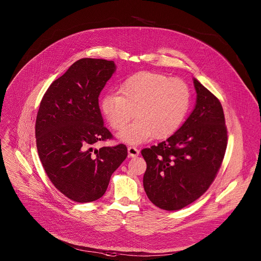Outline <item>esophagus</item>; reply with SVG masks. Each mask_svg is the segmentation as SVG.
Returning <instances> with one entry per match:
<instances>
[{"label": "esophagus", "instance_id": "1", "mask_svg": "<svg viewBox=\"0 0 261 261\" xmlns=\"http://www.w3.org/2000/svg\"><path fill=\"white\" fill-rule=\"evenodd\" d=\"M128 153L130 157H137L139 155V150L135 146H129L128 147Z\"/></svg>", "mask_w": 261, "mask_h": 261}]
</instances>
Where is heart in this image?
Returning a JSON list of instances; mask_svg holds the SVG:
<instances>
[{
    "label": "heart",
    "mask_w": 261,
    "mask_h": 261,
    "mask_svg": "<svg viewBox=\"0 0 261 261\" xmlns=\"http://www.w3.org/2000/svg\"><path fill=\"white\" fill-rule=\"evenodd\" d=\"M118 93H107L100 101V109L107 124L120 130L134 117L138 121L120 132L130 143L148 138L163 139L180 126L190 104V89L178 77L141 71L128 77Z\"/></svg>",
    "instance_id": "obj_1"
}]
</instances>
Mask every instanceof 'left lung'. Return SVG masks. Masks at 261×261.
<instances>
[{
    "mask_svg": "<svg viewBox=\"0 0 261 261\" xmlns=\"http://www.w3.org/2000/svg\"><path fill=\"white\" fill-rule=\"evenodd\" d=\"M197 100L182 126L166 140L143 148L144 191L156 206L177 211L203 195L215 180L227 147L219 99L194 80Z\"/></svg>",
    "mask_w": 261,
    "mask_h": 261,
    "instance_id": "1",
    "label": "left lung"
}]
</instances>
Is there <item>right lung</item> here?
Wrapping results in <instances>:
<instances>
[{
  "instance_id": "right-lung-1",
  "label": "right lung",
  "mask_w": 261,
  "mask_h": 261,
  "mask_svg": "<svg viewBox=\"0 0 261 261\" xmlns=\"http://www.w3.org/2000/svg\"><path fill=\"white\" fill-rule=\"evenodd\" d=\"M115 70L113 61L81 59L49 86L40 102L35 124L38 155L55 187L73 201L102 197L128 155L123 143L92 148L114 138L103 125L99 95Z\"/></svg>"
}]
</instances>
